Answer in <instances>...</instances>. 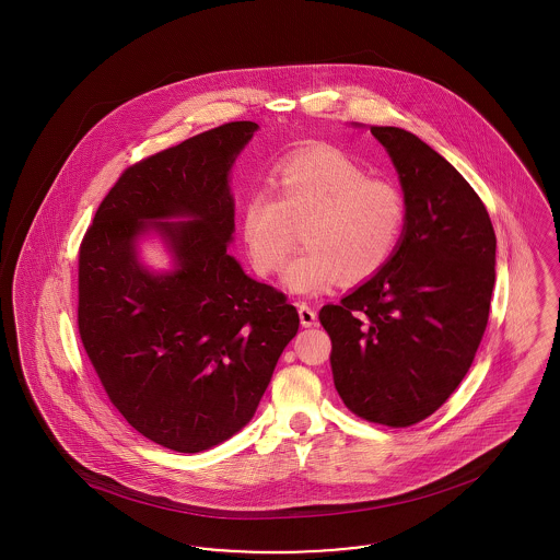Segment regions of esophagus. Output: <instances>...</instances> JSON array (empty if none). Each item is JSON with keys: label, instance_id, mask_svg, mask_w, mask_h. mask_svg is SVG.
Segmentation results:
<instances>
[{"label": "esophagus", "instance_id": "esophagus-1", "mask_svg": "<svg viewBox=\"0 0 560 560\" xmlns=\"http://www.w3.org/2000/svg\"><path fill=\"white\" fill-rule=\"evenodd\" d=\"M298 315H300V324H302L304 328H311V326L317 324V313H315V308H313L311 304H306V302H300V304H298Z\"/></svg>", "mask_w": 560, "mask_h": 560}]
</instances>
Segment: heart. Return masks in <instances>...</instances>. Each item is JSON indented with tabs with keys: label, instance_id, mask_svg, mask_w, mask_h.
<instances>
[{
	"label": "heart",
	"instance_id": "b5f03b06",
	"mask_svg": "<svg viewBox=\"0 0 560 560\" xmlns=\"http://www.w3.org/2000/svg\"><path fill=\"white\" fill-rule=\"evenodd\" d=\"M272 188L243 200L241 236L256 272L272 275L302 229L304 249L283 270V283L298 294H322L340 277H374L392 262L408 226L404 190L331 148L277 165Z\"/></svg>",
	"mask_w": 560,
	"mask_h": 560
}]
</instances>
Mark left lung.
Returning <instances> with one entry per match:
<instances>
[{
    "label": "left lung",
    "mask_w": 560,
    "mask_h": 560,
    "mask_svg": "<svg viewBox=\"0 0 560 560\" xmlns=\"http://www.w3.org/2000/svg\"><path fill=\"white\" fill-rule=\"evenodd\" d=\"M408 200L392 262L319 322L336 392L363 421L410 428L433 415L476 358L494 285L493 224L455 166L417 135L370 127Z\"/></svg>",
    "instance_id": "1"
}]
</instances>
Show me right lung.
Wrapping results in <instances>:
<instances>
[{
  "label": "right lung",
  "instance_id": "obj_1",
  "mask_svg": "<svg viewBox=\"0 0 560 560\" xmlns=\"http://www.w3.org/2000/svg\"><path fill=\"white\" fill-rule=\"evenodd\" d=\"M258 129L198 132L122 171L78 254V331L116 410L148 440L200 453L249 423L296 336V306L249 279L229 254V171ZM170 238L178 270L150 276L133 258L145 219Z\"/></svg>",
  "mask_w": 560,
  "mask_h": 560
}]
</instances>
